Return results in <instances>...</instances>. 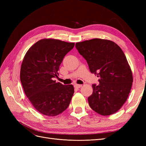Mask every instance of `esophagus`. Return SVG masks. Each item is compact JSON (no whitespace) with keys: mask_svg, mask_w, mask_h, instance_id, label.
<instances>
[{"mask_svg":"<svg viewBox=\"0 0 146 146\" xmlns=\"http://www.w3.org/2000/svg\"><path fill=\"white\" fill-rule=\"evenodd\" d=\"M82 86V85H78V84H75V85H74V87L76 88H77V89L81 88Z\"/></svg>","mask_w":146,"mask_h":146,"instance_id":"34e87169","label":"esophagus"}]
</instances>
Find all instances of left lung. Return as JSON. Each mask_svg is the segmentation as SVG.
<instances>
[{"instance_id":"obj_1","label":"left lung","mask_w":146,"mask_h":146,"mask_svg":"<svg viewBox=\"0 0 146 146\" xmlns=\"http://www.w3.org/2000/svg\"><path fill=\"white\" fill-rule=\"evenodd\" d=\"M76 47L91 72L100 77L88 98L90 107L103 116L116 113L127 100L133 82L124 53L113 41L99 38L77 42Z\"/></svg>"}]
</instances>
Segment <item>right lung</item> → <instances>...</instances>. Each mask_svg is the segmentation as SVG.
Wrapping results in <instances>:
<instances>
[{
	"label": "right lung",
	"mask_w": 146,
	"mask_h": 146,
	"mask_svg": "<svg viewBox=\"0 0 146 146\" xmlns=\"http://www.w3.org/2000/svg\"><path fill=\"white\" fill-rule=\"evenodd\" d=\"M75 43L42 39L26 53L20 79L26 96L38 111L55 116L67 109L74 92L73 85L56 83L60 66Z\"/></svg>",
	"instance_id": "obj_1"
}]
</instances>
